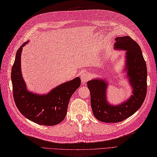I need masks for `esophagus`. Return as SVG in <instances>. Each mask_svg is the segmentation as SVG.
Returning a JSON list of instances; mask_svg holds the SVG:
<instances>
[{"label":"esophagus","mask_w":157,"mask_h":157,"mask_svg":"<svg viewBox=\"0 0 157 157\" xmlns=\"http://www.w3.org/2000/svg\"><path fill=\"white\" fill-rule=\"evenodd\" d=\"M89 78H90L89 74L86 72L82 74V75H81V80H82V83H85L87 82Z\"/></svg>","instance_id":"esophagus-1"}]
</instances>
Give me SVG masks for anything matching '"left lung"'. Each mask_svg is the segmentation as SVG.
<instances>
[{"mask_svg": "<svg viewBox=\"0 0 157 157\" xmlns=\"http://www.w3.org/2000/svg\"><path fill=\"white\" fill-rule=\"evenodd\" d=\"M115 40L114 48L126 51L125 69L132 95L120 105H112L107 101L106 81L94 79L87 82L94 116L106 123L120 122L131 117L142 106L147 94V66L140 46L129 36L118 37Z\"/></svg>", "mask_w": 157, "mask_h": 157, "instance_id": "obj_1", "label": "left lung"}]
</instances>
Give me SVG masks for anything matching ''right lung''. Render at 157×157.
<instances>
[{
    "label": "right lung",
    "mask_w": 157,
    "mask_h": 157,
    "mask_svg": "<svg viewBox=\"0 0 157 157\" xmlns=\"http://www.w3.org/2000/svg\"><path fill=\"white\" fill-rule=\"evenodd\" d=\"M23 44L17 50L13 65L11 68V82L13 98L21 113L33 122L43 125H55L65 118L69 100L81 85L77 77L59 85L47 94L39 95L27 90L22 78L21 56Z\"/></svg>",
    "instance_id": "right-lung-1"
}]
</instances>
